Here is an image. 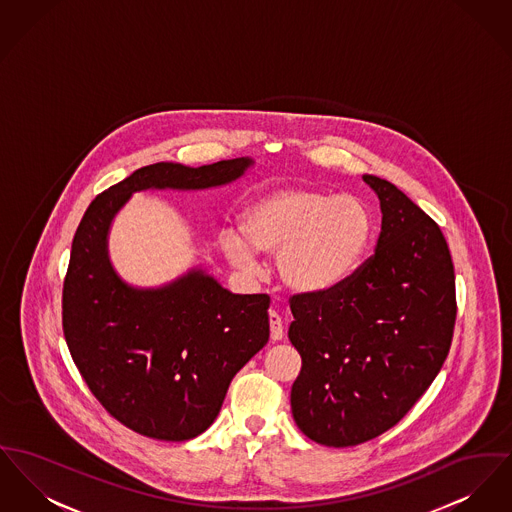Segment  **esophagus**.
<instances>
[{"label":"esophagus","mask_w":512,"mask_h":512,"mask_svg":"<svg viewBox=\"0 0 512 512\" xmlns=\"http://www.w3.org/2000/svg\"><path fill=\"white\" fill-rule=\"evenodd\" d=\"M269 327H271V340H282L284 329H282V319L278 317L276 311H269Z\"/></svg>","instance_id":"esophagus-1"}]
</instances>
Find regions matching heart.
Listing matches in <instances>:
<instances>
[{"instance_id":"b5f03b06","label":"heart","mask_w":512,"mask_h":512,"mask_svg":"<svg viewBox=\"0 0 512 512\" xmlns=\"http://www.w3.org/2000/svg\"><path fill=\"white\" fill-rule=\"evenodd\" d=\"M241 232L224 236L234 265L253 271L255 251L276 253L274 269L284 288L319 294L360 267L375 236V216L356 197L286 187L253 201L241 214Z\"/></svg>"}]
</instances>
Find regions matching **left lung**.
<instances>
[{"mask_svg": "<svg viewBox=\"0 0 512 512\" xmlns=\"http://www.w3.org/2000/svg\"><path fill=\"white\" fill-rule=\"evenodd\" d=\"M381 201L375 253L342 284L290 300L300 352L292 416L327 447H354L402 420L451 350L454 267L433 218L394 183L365 174Z\"/></svg>", "mask_w": 512, "mask_h": 512, "instance_id": "1", "label": "left lung"}]
</instances>
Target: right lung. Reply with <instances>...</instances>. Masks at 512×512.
Returning <instances> with one entry per match:
<instances>
[{
    "instance_id": "right-lung-1",
    "label": "right lung",
    "mask_w": 512,
    "mask_h": 512,
    "mask_svg": "<svg viewBox=\"0 0 512 512\" xmlns=\"http://www.w3.org/2000/svg\"><path fill=\"white\" fill-rule=\"evenodd\" d=\"M249 166V158H234L139 168L96 195L75 232L63 336L96 400L141 435L187 441L211 425L234 375L269 342L271 298L230 294L203 271L158 290L131 288L108 261L110 222L135 191L207 189L238 180Z\"/></svg>"
}]
</instances>
